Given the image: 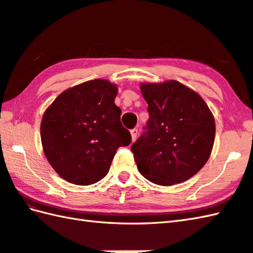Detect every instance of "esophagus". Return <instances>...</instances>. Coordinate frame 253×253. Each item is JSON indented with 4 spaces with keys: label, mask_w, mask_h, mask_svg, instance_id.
<instances>
[{
    "label": "esophagus",
    "mask_w": 253,
    "mask_h": 253,
    "mask_svg": "<svg viewBox=\"0 0 253 253\" xmlns=\"http://www.w3.org/2000/svg\"><path fill=\"white\" fill-rule=\"evenodd\" d=\"M130 135H131V139H132V141H133L137 138V135H138V129H137V128H133V129L130 130Z\"/></svg>",
    "instance_id": "esophagus-1"
}]
</instances>
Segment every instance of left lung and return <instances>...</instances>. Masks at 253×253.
I'll return each mask as SVG.
<instances>
[{
	"label": "left lung",
	"mask_w": 253,
	"mask_h": 253,
	"mask_svg": "<svg viewBox=\"0 0 253 253\" xmlns=\"http://www.w3.org/2000/svg\"><path fill=\"white\" fill-rule=\"evenodd\" d=\"M149 121L131 146L137 168L148 180L170 186L189 179L211 154L215 122L206 102L176 80L141 84Z\"/></svg>",
	"instance_id": "1"
}]
</instances>
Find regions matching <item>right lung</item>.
I'll list each match as a JSON object with an SVG mask.
<instances>
[{
    "mask_svg": "<svg viewBox=\"0 0 253 253\" xmlns=\"http://www.w3.org/2000/svg\"><path fill=\"white\" fill-rule=\"evenodd\" d=\"M115 84L94 79L67 89L42 117V147L62 178L87 186L104 178L120 147L131 142L115 105Z\"/></svg>",
    "mask_w": 253,
    "mask_h": 253,
    "instance_id": "add662e5",
    "label": "right lung"
}]
</instances>
